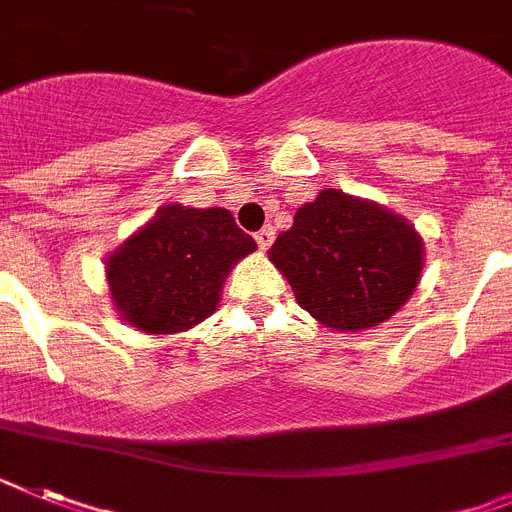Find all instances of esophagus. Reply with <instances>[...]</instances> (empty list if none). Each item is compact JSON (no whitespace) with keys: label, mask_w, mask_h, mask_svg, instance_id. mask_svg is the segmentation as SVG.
<instances>
[{"label":"esophagus","mask_w":512,"mask_h":512,"mask_svg":"<svg viewBox=\"0 0 512 512\" xmlns=\"http://www.w3.org/2000/svg\"><path fill=\"white\" fill-rule=\"evenodd\" d=\"M253 238H256V243H259L261 251H266V248L274 243V227H261L259 233L253 235Z\"/></svg>","instance_id":"esophagus-1"}]
</instances>
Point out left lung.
Listing matches in <instances>:
<instances>
[{
	"instance_id": "1",
	"label": "left lung",
	"mask_w": 512,
	"mask_h": 512,
	"mask_svg": "<svg viewBox=\"0 0 512 512\" xmlns=\"http://www.w3.org/2000/svg\"><path fill=\"white\" fill-rule=\"evenodd\" d=\"M425 243L404 217L339 189H323L279 233L269 261L300 308L334 331L388 321L412 298Z\"/></svg>"
}]
</instances>
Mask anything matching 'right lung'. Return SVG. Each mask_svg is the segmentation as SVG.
Instances as JSON below:
<instances>
[{
  "label": "right lung",
  "mask_w": 512,
  "mask_h": 512,
  "mask_svg": "<svg viewBox=\"0 0 512 512\" xmlns=\"http://www.w3.org/2000/svg\"><path fill=\"white\" fill-rule=\"evenodd\" d=\"M253 251L227 209L168 204L108 256V290L129 326L178 334L212 316L230 269Z\"/></svg>",
  "instance_id": "add662e5"
}]
</instances>
